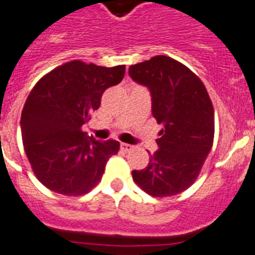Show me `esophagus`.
I'll list each match as a JSON object with an SVG mask.
<instances>
[{
	"label": "esophagus",
	"mask_w": 255,
	"mask_h": 255,
	"mask_svg": "<svg viewBox=\"0 0 255 255\" xmlns=\"http://www.w3.org/2000/svg\"><path fill=\"white\" fill-rule=\"evenodd\" d=\"M121 148L123 149L125 152H130L134 149V147L132 144H128V143H121Z\"/></svg>",
	"instance_id": "1"
}]
</instances>
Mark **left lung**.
Masks as SVG:
<instances>
[{
    "label": "left lung",
    "instance_id": "obj_1",
    "mask_svg": "<svg viewBox=\"0 0 255 255\" xmlns=\"http://www.w3.org/2000/svg\"><path fill=\"white\" fill-rule=\"evenodd\" d=\"M134 82L151 92L152 114L162 126L158 149L133 181L154 197L184 192L199 177L213 147L214 107L205 85L194 71L165 55L129 66Z\"/></svg>",
    "mask_w": 255,
    "mask_h": 255
}]
</instances>
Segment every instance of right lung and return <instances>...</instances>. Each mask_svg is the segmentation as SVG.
I'll use <instances>...</instances> for the list:
<instances>
[{"mask_svg":"<svg viewBox=\"0 0 255 255\" xmlns=\"http://www.w3.org/2000/svg\"><path fill=\"white\" fill-rule=\"evenodd\" d=\"M125 73L126 65L73 60L45 74L32 88L21 114V134L31 168L45 187L82 196L101 181L120 142L97 141L82 127L101 107L103 93L120 84Z\"/></svg>","mask_w":255,"mask_h":255,"instance_id":"right-lung-1","label":"right lung"}]
</instances>
